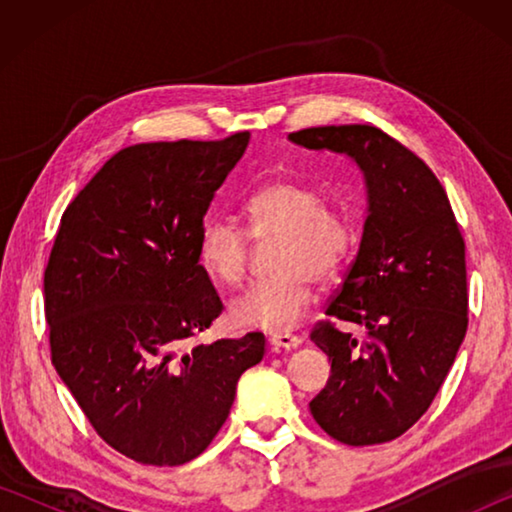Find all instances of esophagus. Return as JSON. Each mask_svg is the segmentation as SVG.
Listing matches in <instances>:
<instances>
[{"instance_id": "obj_1", "label": "esophagus", "mask_w": 512, "mask_h": 512, "mask_svg": "<svg viewBox=\"0 0 512 512\" xmlns=\"http://www.w3.org/2000/svg\"><path fill=\"white\" fill-rule=\"evenodd\" d=\"M268 343H271L277 350H296V348H300L302 339L300 336H293L287 332H277V334L268 336Z\"/></svg>"}]
</instances>
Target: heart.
<instances>
[{
    "label": "heart",
    "mask_w": 512,
    "mask_h": 512,
    "mask_svg": "<svg viewBox=\"0 0 512 512\" xmlns=\"http://www.w3.org/2000/svg\"><path fill=\"white\" fill-rule=\"evenodd\" d=\"M250 235L280 239L273 253L275 275L250 284L230 300L228 318L237 327L289 332L314 300L316 277L329 280L350 262L359 244L352 216L323 203L314 187L298 180H268L246 201ZM250 237L230 219H207L198 235V262L214 282L235 287L244 280Z\"/></svg>",
    "instance_id": "1"
}]
</instances>
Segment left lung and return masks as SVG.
<instances>
[{"instance_id": "left-lung-1", "label": "left lung", "mask_w": 512, "mask_h": 512, "mask_svg": "<svg viewBox=\"0 0 512 512\" xmlns=\"http://www.w3.org/2000/svg\"><path fill=\"white\" fill-rule=\"evenodd\" d=\"M289 142L357 164L366 183L359 253L311 332L332 361L311 415L345 445L402 436L440 391L467 332L465 241L443 185L418 155L375 126H320Z\"/></svg>"}]
</instances>
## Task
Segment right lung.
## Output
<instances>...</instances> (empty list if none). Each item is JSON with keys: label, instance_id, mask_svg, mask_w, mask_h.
I'll use <instances>...</instances> for the list:
<instances>
[{"label": "right lung", "instance_id": "1", "mask_svg": "<svg viewBox=\"0 0 512 512\" xmlns=\"http://www.w3.org/2000/svg\"><path fill=\"white\" fill-rule=\"evenodd\" d=\"M248 142L128 146L60 219L45 271L51 361L99 436L137 463L203 454L264 357L262 332L189 345L223 309L198 235Z\"/></svg>", "mask_w": 512, "mask_h": 512}]
</instances>
